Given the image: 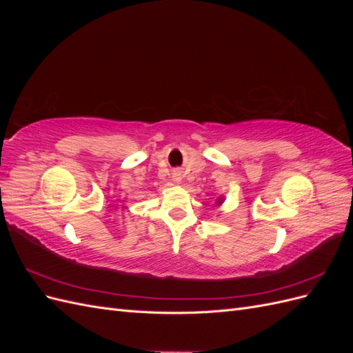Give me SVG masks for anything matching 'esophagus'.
<instances>
[{
	"instance_id": "1",
	"label": "esophagus",
	"mask_w": 353,
	"mask_h": 353,
	"mask_svg": "<svg viewBox=\"0 0 353 353\" xmlns=\"http://www.w3.org/2000/svg\"><path fill=\"white\" fill-rule=\"evenodd\" d=\"M174 181H176V183H179V181H181V174H179V172H175V174H174Z\"/></svg>"
}]
</instances>
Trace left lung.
<instances>
[{"mask_svg":"<svg viewBox=\"0 0 353 353\" xmlns=\"http://www.w3.org/2000/svg\"><path fill=\"white\" fill-rule=\"evenodd\" d=\"M222 203H223V197H218V200H216V205H218V206H221Z\"/></svg>","mask_w":353,"mask_h":353,"instance_id":"left-lung-1","label":"left lung"}]
</instances>
